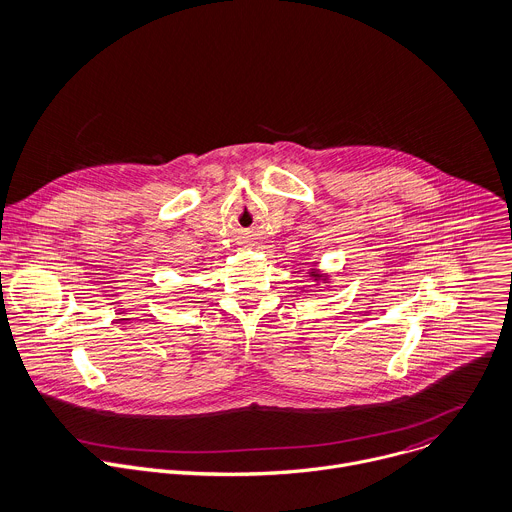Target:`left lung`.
Masks as SVG:
<instances>
[{
	"instance_id": "8db88e82",
	"label": "left lung",
	"mask_w": 512,
	"mask_h": 512,
	"mask_svg": "<svg viewBox=\"0 0 512 512\" xmlns=\"http://www.w3.org/2000/svg\"><path fill=\"white\" fill-rule=\"evenodd\" d=\"M311 276H313L315 280H327V276H323V274H319V272H315V270L311 272Z\"/></svg>"
}]
</instances>
